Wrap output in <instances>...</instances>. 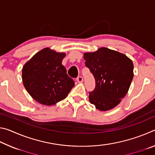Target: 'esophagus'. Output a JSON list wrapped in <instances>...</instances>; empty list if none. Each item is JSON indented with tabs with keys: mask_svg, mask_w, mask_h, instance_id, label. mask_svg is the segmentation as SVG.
Masks as SVG:
<instances>
[{
	"mask_svg": "<svg viewBox=\"0 0 155 155\" xmlns=\"http://www.w3.org/2000/svg\"><path fill=\"white\" fill-rule=\"evenodd\" d=\"M77 81L78 83H82L83 81V78L82 77H81V76H80V77H78L77 78Z\"/></svg>",
	"mask_w": 155,
	"mask_h": 155,
	"instance_id": "esophagus-1",
	"label": "esophagus"
}]
</instances>
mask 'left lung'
I'll return each mask as SVG.
<instances>
[{"label": "left lung", "mask_w": 155, "mask_h": 155, "mask_svg": "<svg viewBox=\"0 0 155 155\" xmlns=\"http://www.w3.org/2000/svg\"><path fill=\"white\" fill-rule=\"evenodd\" d=\"M86 67L96 81L90 91L91 104L100 111H107L118 104L127 94L133 78V61L124 54L101 48L84 54Z\"/></svg>", "instance_id": "8db88e82"}]
</instances>
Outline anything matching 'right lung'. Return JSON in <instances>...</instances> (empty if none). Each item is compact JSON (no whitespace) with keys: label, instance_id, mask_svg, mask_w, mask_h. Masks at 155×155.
Listing matches in <instances>:
<instances>
[{"label":"right lung","instance_id":"add662e5","mask_svg":"<svg viewBox=\"0 0 155 155\" xmlns=\"http://www.w3.org/2000/svg\"><path fill=\"white\" fill-rule=\"evenodd\" d=\"M65 53L44 48L22 68V81L28 93L39 103L53 105L65 99L74 82L62 65Z\"/></svg>","mask_w":155,"mask_h":155}]
</instances>
